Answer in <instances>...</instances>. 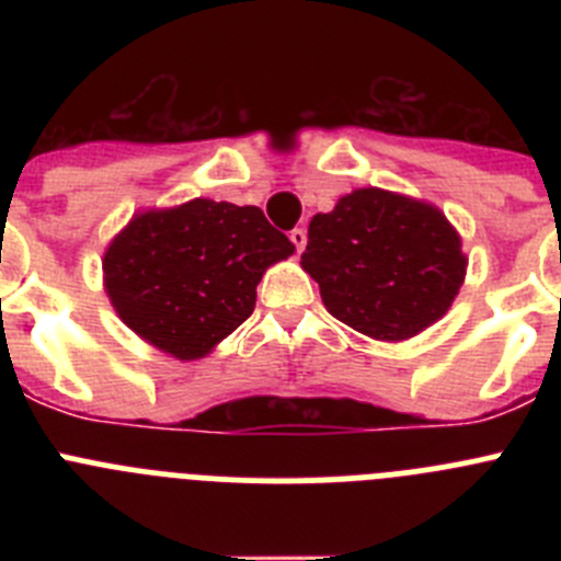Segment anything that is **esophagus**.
Here are the masks:
<instances>
[{"label": "esophagus", "instance_id": "obj_1", "mask_svg": "<svg viewBox=\"0 0 561 561\" xmlns=\"http://www.w3.org/2000/svg\"><path fill=\"white\" fill-rule=\"evenodd\" d=\"M289 241H291V244H295L297 252H304V247H306V241H309V236H306L304 227H295V230L289 232Z\"/></svg>", "mask_w": 561, "mask_h": 561}]
</instances>
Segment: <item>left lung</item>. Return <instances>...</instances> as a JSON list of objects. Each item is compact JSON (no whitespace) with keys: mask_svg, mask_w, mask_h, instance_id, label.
I'll use <instances>...</instances> for the list:
<instances>
[{"mask_svg":"<svg viewBox=\"0 0 561 561\" xmlns=\"http://www.w3.org/2000/svg\"><path fill=\"white\" fill-rule=\"evenodd\" d=\"M300 264L340 323L385 342L408 340L447 314L466 275L460 238L444 213L379 187L317 213Z\"/></svg>","mask_w":561,"mask_h":561,"instance_id":"left-lung-1","label":"left lung"}]
</instances>
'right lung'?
Returning a JSON list of instances; mask_svg holds the SVG:
<instances>
[{"instance_id": "right-lung-1", "label": "right lung", "mask_w": 561, "mask_h": 561, "mask_svg": "<svg viewBox=\"0 0 561 561\" xmlns=\"http://www.w3.org/2000/svg\"><path fill=\"white\" fill-rule=\"evenodd\" d=\"M291 252L261 207L193 199L134 216L103 255V280L128 329L199 359L252 314L264 272Z\"/></svg>"}]
</instances>
